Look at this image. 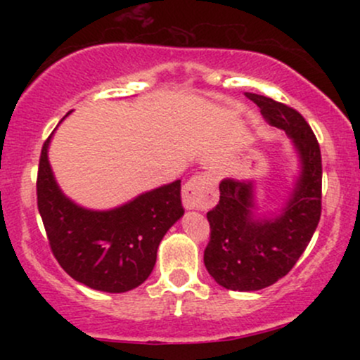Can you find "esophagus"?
I'll list each match as a JSON object with an SVG mask.
<instances>
[{
	"instance_id": "34e87169",
	"label": "esophagus",
	"mask_w": 360,
	"mask_h": 360,
	"mask_svg": "<svg viewBox=\"0 0 360 360\" xmlns=\"http://www.w3.org/2000/svg\"><path fill=\"white\" fill-rule=\"evenodd\" d=\"M218 201L217 177L212 172L194 176L183 188V205L186 210H206Z\"/></svg>"
}]
</instances>
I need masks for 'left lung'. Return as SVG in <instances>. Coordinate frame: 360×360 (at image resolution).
Listing matches in <instances>:
<instances>
[{"instance_id": "obj_1", "label": "left lung", "mask_w": 360, "mask_h": 360, "mask_svg": "<svg viewBox=\"0 0 360 360\" xmlns=\"http://www.w3.org/2000/svg\"><path fill=\"white\" fill-rule=\"evenodd\" d=\"M245 96L269 125L288 135L298 174L276 212H262L254 177H226L220 183V201L206 214L212 237L205 266L221 288L232 291H259L284 278L308 247L321 214L320 146L307 120L267 96Z\"/></svg>"}]
</instances>
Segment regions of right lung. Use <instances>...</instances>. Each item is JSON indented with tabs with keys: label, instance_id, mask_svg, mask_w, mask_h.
Instances as JSON below:
<instances>
[{
	"label": "right lung",
	"instance_id": "obj_1",
	"mask_svg": "<svg viewBox=\"0 0 360 360\" xmlns=\"http://www.w3.org/2000/svg\"><path fill=\"white\" fill-rule=\"evenodd\" d=\"M53 131L40 155L37 200L57 262L74 281L96 291L139 288L154 269L160 240L184 214L181 181L140 193L115 208H86L57 184L49 162Z\"/></svg>",
	"mask_w": 360,
	"mask_h": 360
}]
</instances>
